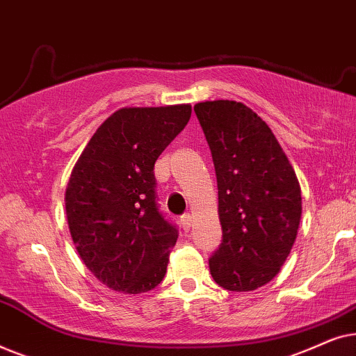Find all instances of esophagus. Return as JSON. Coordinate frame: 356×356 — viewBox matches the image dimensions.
Listing matches in <instances>:
<instances>
[{
	"mask_svg": "<svg viewBox=\"0 0 356 356\" xmlns=\"http://www.w3.org/2000/svg\"><path fill=\"white\" fill-rule=\"evenodd\" d=\"M181 225H183V228L184 230H189V228H191V225H193V217H191V213H184V216H181Z\"/></svg>",
	"mask_w": 356,
	"mask_h": 356,
	"instance_id": "34e87169",
	"label": "esophagus"
}]
</instances>
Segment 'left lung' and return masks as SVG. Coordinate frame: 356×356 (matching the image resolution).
Wrapping results in <instances>:
<instances>
[{"mask_svg": "<svg viewBox=\"0 0 356 356\" xmlns=\"http://www.w3.org/2000/svg\"><path fill=\"white\" fill-rule=\"evenodd\" d=\"M194 111L212 152L223 240L212 279L228 291L269 284L289 257L301 220V188L266 121L235 100H207Z\"/></svg>", "mask_w": 356, "mask_h": 356, "instance_id": "left-lung-1", "label": "left lung"}]
</instances>
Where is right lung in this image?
<instances>
[{
  "label": "right lung",
  "instance_id": "add662e5",
  "mask_svg": "<svg viewBox=\"0 0 356 356\" xmlns=\"http://www.w3.org/2000/svg\"><path fill=\"white\" fill-rule=\"evenodd\" d=\"M191 118V105L124 106L99 126L66 186V218L87 269L124 295L167 274L177 228L155 202L154 163Z\"/></svg>",
  "mask_w": 356,
  "mask_h": 356
}]
</instances>
